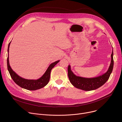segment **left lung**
I'll return each instance as SVG.
<instances>
[{
	"label": "left lung",
	"instance_id": "obj_1",
	"mask_svg": "<svg viewBox=\"0 0 122 122\" xmlns=\"http://www.w3.org/2000/svg\"><path fill=\"white\" fill-rule=\"evenodd\" d=\"M113 53L111 55V62L108 71L104 74L92 78H83L75 75L71 70L70 65L67 68L68 77L71 83L76 88L84 91H91L97 89L102 86L109 79L113 67Z\"/></svg>",
	"mask_w": 122,
	"mask_h": 122
}]
</instances>
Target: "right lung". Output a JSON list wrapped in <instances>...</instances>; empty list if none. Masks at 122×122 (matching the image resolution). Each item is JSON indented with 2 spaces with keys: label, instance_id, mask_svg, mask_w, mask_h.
<instances>
[{
  "label": "right lung",
  "instance_id": "add662e5",
  "mask_svg": "<svg viewBox=\"0 0 122 122\" xmlns=\"http://www.w3.org/2000/svg\"><path fill=\"white\" fill-rule=\"evenodd\" d=\"M11 41L9 43L8 48V58L7 67L13 81L21 87L28 90H36L43 88L49 82L50 78V74L51 69L56 65L60 60L56 61L50 64L44 74L39 79L37 80H27L17 75L11 68L9 60V47Z\"/></svg>",
  "mask_w": 122,
  "mask_h": 122
}]
</instances>
